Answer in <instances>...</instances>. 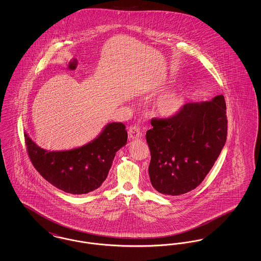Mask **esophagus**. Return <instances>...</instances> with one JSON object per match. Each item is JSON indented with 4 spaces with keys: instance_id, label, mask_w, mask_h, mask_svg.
<instances>
[{
    "instance_id": "1",
    "label": "esophagus",
    "mask_w": 261,
    "mask_h": 261,
    "mask_svg": "<svg viewBox=\"0 0 261 261\" xmlns=\"http://www.w3.org/2000/svg\"><path fill=\"white\" fill-rule=\"evenodd\" d=\"M128 134H129V138L131 140H138V139L143 137V133H142L141 129L139 127H137V126H131L129 128Z\"/></svg>"
}]
</instances>
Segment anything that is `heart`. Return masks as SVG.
Here are the masks:
<instances>
[{"mask_svg": "<svg viewBox=\"0 0 261 261\" xmlns=\"http://www.w3.org/2000/svg\"><path fill=\"white\" fill-rule=\"evenodd\" d=\"M185 103L182 93L171 91L162 95L154 103V111L162 117L170 118L177 115Z\"/></svg>", "mask_w": 261, "mask_h": 261, "instance_id": "heart-1", "label": "heart"}]
</instances>
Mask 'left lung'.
Here are the masks:
<instances>
[{"instance_id": "obj_1", "label": "left lung", "mask_w": 261, "mask_h": 261, "mask_svg": "<svg viewBox=\"0 0 261 261\" xmlns=\"http://www.w3.org/2000/svg\"><path fill=\"white\" fill-rule=\"evenodd\" d=\"M146 134L150 150L152 187L166 196L196 189L211 171L227 139L223 95L210 101L189 102L167 119H152Z\"/></svg>"}]
</instances>
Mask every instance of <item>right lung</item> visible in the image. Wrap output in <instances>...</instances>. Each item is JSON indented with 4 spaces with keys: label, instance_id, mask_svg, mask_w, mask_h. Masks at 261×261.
Masks as SVG:
<instances>
[{
    "label": "right lung",
    "instance_id": "add662e5",
    "mask_svg": "<svg viewBox=\"0 0 261 261\" xmlns=\"http://www.w3.org/2000/svg\"><path fill=\"white\" fill-rule=\"evenodd\" d=\"M125 128L121 122L109 123L93 141L67 150L42 149L26 132L25 143L31 162L44 179L65 193L84 195L107 179L116 151L127 144Z\"/></svg>",
    "mask_w": 261,
    "mask_h": 261
}]
</instances>
